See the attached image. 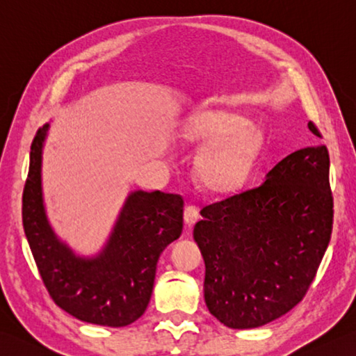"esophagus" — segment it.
<instances>
[{
    "mask_svg": "<svg viewBox=\"0 0 356 356\" xmlns=\"http://www.w3.org/2000/svg\"><path fill=\"white\" fill-rule=\"evenodd\" d=\"M197 219H199L197 208L193 207V205L186 207L185 211H184V220H185V224H186L188 227H193V225L197 222Z\"/></svg>",
    "mask_w": 356,
    "mask_h": 356,
    "instance_id": "obj_1",
    "label": "esophagus"
}]
</instances>
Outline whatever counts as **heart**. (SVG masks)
<instances>
[{
  "label": "heart",
  "mask_w": 356,
  "mask_h": 356,
  "mask_svg": "<svg viewBox=\"0 0 356 356\" xmlns=\"http://www.w3.org/2000/svg\"><path fill=\"white\" fill-rule=\"evenodd\" d=\"M184 145L202 146L196 162L200 185L213 194H233L248 182L266 149V132L242 114L222 108L193 113L179 129Z\"/></svg>",
  "instance_id": "b5f03b06"
}]
</instances>
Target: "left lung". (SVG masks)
Instances as JSON below:
<instances>
[{
	"instance_id": "obj_1",
	"label": "left lung",
	"mask_w": 356,
	"mask_h": 356,
	"mask_svg": "<svg viewBox=\"0 0 356 356\" xmlns=\"http://www.w3.org/2000/svg\"><path fill=\"white\" fill-rule=\"evenodd\" d=\"M315 136H321L309 123ZM324 145L291 152L262 185L202 208L194 225L204 296L229 329L268 324L302 301L330 242L333 197Z\"/></svg>"
}]
</instances>
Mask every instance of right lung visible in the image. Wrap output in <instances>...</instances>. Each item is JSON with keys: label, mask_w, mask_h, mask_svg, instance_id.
<instances>
[{"label": "right lung", "mask_w": 356, "mask_h": 356, "mask_svg": "<svg viewBox=\"0 0 356 356\" xmlns=\"http://www.w3.org/2000/svg\"><path fill=\"white\" fill-rule=\"evenodd\" d=\"M49 123L31 146L23 191V227L49 295L60 309L97 325L124 327L140 318L154 287L157 261L184 228V199L162 191H131L113 232L95 256H80L47 219L41 165Z\"/></svg>", "instance_id": "1"}]
</instances>
